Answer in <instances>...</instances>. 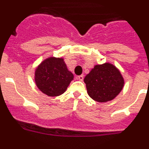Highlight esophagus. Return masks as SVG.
Listing matches in <instances>:
<instances>
[{"mask_svg":"<svg viewBox=\"0 0 149 149\" xmlns=\"http://www.w3.org/2000/svg\"><path fill=\"white\" fill-rule=\"evenodd\" d=\"M77 79H78L79 81H82L83 80H84V75H80V76H78V77H77Z\"/></svg>","mask_w":149,"mask_h":149,"instance_id":"34e87169","label":"esophagus"}]
</instances>
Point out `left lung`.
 <instances>
[{
	"label": "left lung",
	"mask_w": 149,
	"mask_h": 149,
	"mask_svg": "<svg viewBox=\"0 0 149 149\" xmlns=\"http://www.w3.org/2000/svg\"><path fill=\"white\" fill-rule=\"evenodd\" d=\"M84 81L89 97L103 103L114 99L125 84L119 69L110 63L95 65Z\"/></svg>",
	"instance_id": "8db88e82"
}]
</instances>
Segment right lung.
Segmentation results:
<instances>
[{
  "label": "right lung",
  "mask_w": 149,
  "mask_h": 149,
  "mask_svg": "<svg viewBox=\"0 0 149 149\" xmlns=\"http://www.w3.org/2000/svg\"><path fill=\"white\" fill-rule=\"evenodd\" d=\"M74 75L63 57L50 56L35 69L34 80L38 89L48 96L55 97L66 91Z\"/></svg>",
  "instance_id": "obj_1"
}]
</instances>
